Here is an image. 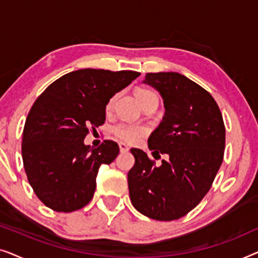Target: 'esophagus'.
<instances>
[{
    "label": "esophagus",
    "mask_w": 258,
    "mask_h": 258,
    "mask_svg": "<svg viewBox=\"0 0 258 258\" xmlns=\"http://www.w3.org/2000/svg\"><path fill=\"white\" fill-rule=\"evenodd\" d=\"M118 146H119V151H121V153H128L129 151V147L126 146L125 143H119Z\"/></svg>",
    "instance_id": "obj_1"
}]
</instances>
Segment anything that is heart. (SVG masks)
Segmentation results:
<instances>
[{
	"mask_svg": "<svg viewBox=\"0 0 258 258\" xmlns=\"http://www.w3.org/2000/svg\"><path fill=\"white\" fill-rule=\"evenodd\" d=\"M135 96L142 107L144 108L146 105H148L149 103H155L158 104V97L155 91H153L151 89H148V88H136L135 89ZM116 100V96H112L110 100L108 101L107 105H105V109L107 111L111 110L112 105H114V102ZM147 128L144 125L141 124H133V123H117L111 128V133L116 139L121 141V142L124 143H136L139 142L141 139H143L147 134Z\"/></svg>",
	"mask_w": 258,
	"mask_h": 258,
	"instance_id": "b5f03b06",
	"label": "heart"
}]
</instances>
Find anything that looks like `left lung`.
I'll return each mask as SVG.
<instances>
[{
	"label": "left lung",
	"mask_w": 258,
	"mask_h": 258,
	"mask_svg": "<svg viewBox=\"0 0 258 258\" xmlns=\"http://www.w3.org/2000/svg\"><path fill=\"white\" fill-rule=\"evenodd\" d=\"M143 82L160 91L165 107L148 146L155 158L168 154L169 160L157 167L143 150H130L135 157L128 172L130 200L144 216L178 220L207 195L223 162V117L210 93L184 75L148 73Z\"/></svg>",
	"instance_id": "1"
}]
</instances>
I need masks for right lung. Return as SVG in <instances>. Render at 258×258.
Instances as JSON below:
<instances>
[{"label": "right lung", "instance_id": "obj_1", "mask_svg": "<svg viewBox=\"0 0 258 258\" xmlns=\"http://www.w3.org/2000/svg\"><path fill=\"white\" fill-rule=\"evenodd\" d=\"M141 75L133 70L81 69L52 82L34 102L22 134L28 182L45 207L72 213L86 207L101 164H110L118 144L84 146L89 130L105 121V105Z\"/></svg>", "mask_w": 258, "mask_h": 258}]
</instances>
